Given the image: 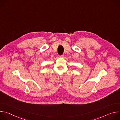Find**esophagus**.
Masks as SVG:
<instances>
[{"instance_id": "obj_1", "label": "esophagus", "mask_w": 120, "mask_h": 120, "mask_svg": "<svg viewBox=\"0 0 120 120\" xmlns=\"http://www.w3.org/2000/svg\"><path fill=\"white\" fill-rule=\"evenodd\" d=\"M59 57H61V58H63L64 57V55H61V56H59Z\"/></svg>"}]
</instances>
